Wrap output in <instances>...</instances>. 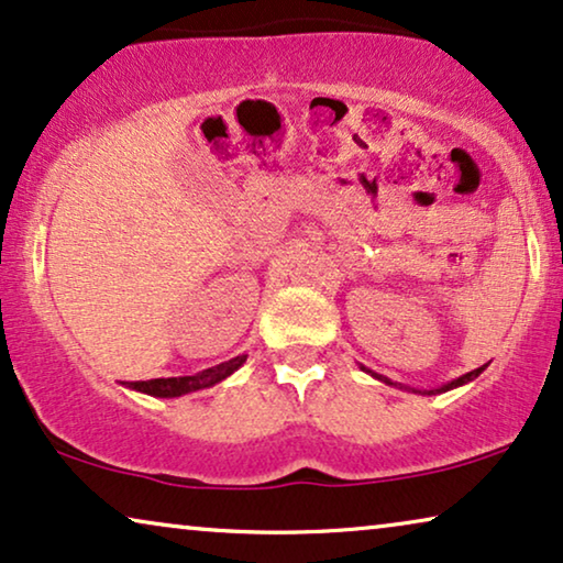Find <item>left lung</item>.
Returning <instances> with one entry per match:
<instances>
[{"label":"left lung","mask_w":563,"mask_h":563,"mask_svg":"<svg viewBox=\"0 0 563 563\" xmlns=\"http://www.w3.org/2000/svg\"><path fill=\"white\" fill-rule=\"evenodd\" d=\"M487 364H482V367H477V369H472V372H466V375H462V377H456V379H451V383H446V385H441L439 390H429V395H437V393H446V390H451V387H459V385H466V383H472L474 377H479L482 375V369H485ZM364 369V367H362ZM364 372H369V369H364ZM372 377H377V379H383V383H387V385H395V383H390V379L387 377H383V375H377V372H372ZM416 393H421V390H416Z\"/></svg>","instance_id":"left-lung-1"}]
</instances>
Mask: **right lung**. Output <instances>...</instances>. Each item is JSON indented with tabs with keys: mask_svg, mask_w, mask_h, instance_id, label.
<instances>
[{
	"mask_svg": "<svg viewBox=\"0 0 563 563\" xmlns=\"http://www.w3.org/2000/svg\"><path fill=\"white\" fill-rule=\"evenodd\" d=\"M244 354L242 357H234L229 362H221L217 367H209L203 372H196V375H188V377H157V379H145V383H130L132 390H140V393H147V395H155V398H180V395L186 393H196V390H203V387H211L221 383V379H227L232 375L234 369H240L244 364Z\"/></svg>",
	"mask_w": 563,
	"mask_h": 563,
	"instance_id": "obj_1",
	"label": "right lung"
}]
</instances>
